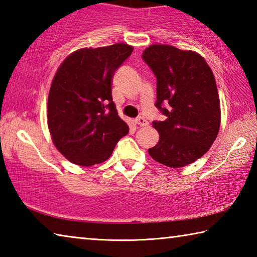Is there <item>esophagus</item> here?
Wrapping results in <instances>:
<instances>
[{"label": "esophagus", "instance_id": "esophagus-1", "mask_svg": "<svg viewBox=\"0 0 257 257\" xmlns=\"http://www.w3.org/2000/svg\"><path fill=\"white\" fill-rule=\"evenodd\" d=\"M135 123L138 124L139 127H146V125H149V121H147L145 118H142V116H139V118L135 120Z\"/></svg>", "mask_w": 257, "mask_h": 257}]
</instances>
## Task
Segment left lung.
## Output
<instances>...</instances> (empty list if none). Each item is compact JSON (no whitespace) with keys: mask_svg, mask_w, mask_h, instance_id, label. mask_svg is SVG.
<instances>
[{"mask_svg":"<svg viewBox=\"0 0 257 257\" xmlns=\"http://www.w3.org/2000/svg\"><path fill=\"white\" fill-rule=\"evenodd\" d=\"M143 60L158 80L155 106L167 116L153 121L160 139L149 153L161 164L182 168L202 158L219 134L221 111L214 75L202 55L171 45L149 46ZM163 102L169 104L168 109Z\"/></svg>","mask_w":257,"mask_h":257,"instance_id":"obj_1","label":"left lung"}]
</instances>
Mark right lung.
<instances>
[{
  "mask_svg": "<svg viewBox=\"0 0 257 257\" xmlns=\"http://www.w3.org/2000/svg\"><path fill=\"white\" fill-rule=\"evenodd\" d=\"M123 43L80 49L61 63L47 101L52 141L70 162L90 167L110 158L128 134L112 101V78L133 53Z\"/></svg>",
  "mask_w": 257,
  "mask_h": 257,
  "instance_id": "add662e5",
  "label": "right lung"
}]
</instances>
